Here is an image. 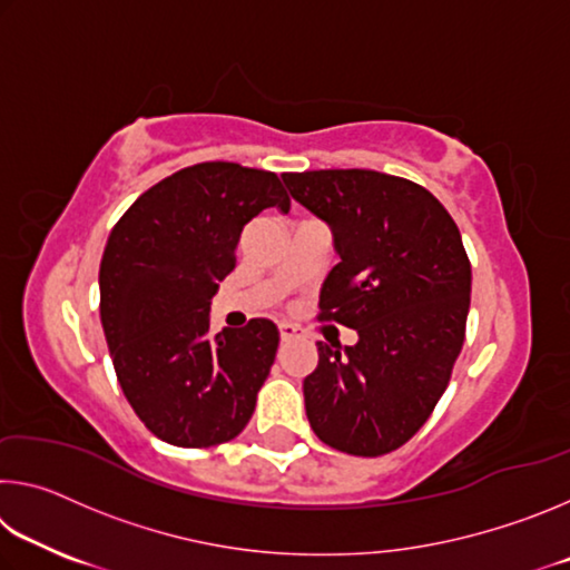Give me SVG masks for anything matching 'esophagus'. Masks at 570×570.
Segmentation results:
<instances>
[{
  "label": "esophagus",
  "instance_id": "esophagus-1",
  "mask_svg": "<svg viewBox=\"0 0 570 570\" xmlns=\"http://www.w3.org/2000/svg\"><path fill=\"white\" fill-rule=\"evenodd\" d=\"M278 334H282V342H288V340H296L298 330L294 324H282V326H278Z\"/></svg>",
  "mask_w": 570,
  "mask_h": 570
}]
</instances>
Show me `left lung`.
Masks as SVG:
<instances>
[{
    "instance_id": "obj_1",
    "label": "left lung",
    "mask_w": 570,
    "mask_h": 570,
    "mask_svg": "<svg viewBox=\"0 0 570 570\" xmlns=\"http://www.w3.org/2000/svg\"><path fill=\"white\" fill-rule=\"evenodd\" d=\"M292 198L332 228L340 254L320 320L356 330L320 342L304 380L306 417L334 450L377 458L404 445L445 392L465 342L470 262L445 206L377 170L284 173Z\"/></svg>"
}]
</instances>
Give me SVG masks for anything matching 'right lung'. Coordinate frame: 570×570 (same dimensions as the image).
Returning <instances> with one entry per match:
<instances>
[{
  "label": "right lung",
  "instance_id": "obj_1",
  "mask_svg": "<svg viewBox=\"0 0 570 570\" xmlns=\"http://www.w3.org/2000/svg\"><path fill=\"white\" fill-rule=\"evenodd\" d=\"M276 173L198 163L148 188L110 230L100 262V320L130 407L163 442L234 440L272 370L278 330L250 320L210 334V298L234 272L240 230L288 210Z\"/></svg>",
  "mask_w": 570,
  "mask_h": 570
}]
</instances>
